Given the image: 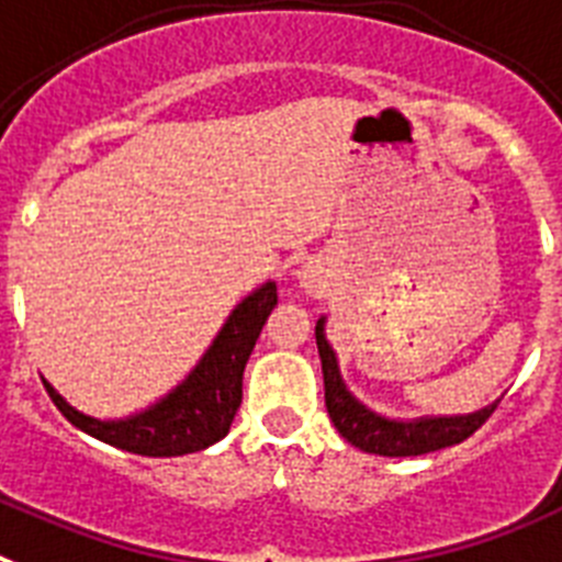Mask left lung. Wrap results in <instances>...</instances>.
Wrapping results in <instances>:
<instances>
[{"label": "left lung", "mask_w": 562, "mask_h": 562, "mask_svg": "<svg viewBox=\"0 0 562 562\" xmlns=\"http://www.w3.org/2000/svg\"><path fill=\"white\" fill-rule=\"evenodd\" d=\"M316 348L322 359V379H325V407L339 429V436L359 447L362 452L387 458H407L436 452L452 443H461L470 438L486 418L495 413L497 402L490 407H481L467 416H424V418H390L370 409L353 396L339 373V359H336L330 341L325 339V316L316 322Z\"/></svg>", "instance_id": "8db88e82"}]
</instances>
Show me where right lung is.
Segmentation results:
<instances>
[{
	"mask_svg": "<svg viewBox=\"0 0 562 562\" xmlns=\"http://www.w3.org/2000/svg\"><path fill=\"white\" fill-rule=\"evenodd\" d=\"M277 305V282H262L228 314L209 350L178 387L126 418H95L72 407L47 379L45 390L61 416L87 436L149 458L200 452L221 441L243 402V370L268 314Z\"/></svg>",
	"mask_w": 562,
	"mask_h": 562,
	"instance_id": "add662e5",
	"label": "right lung"
}]
</instances>
